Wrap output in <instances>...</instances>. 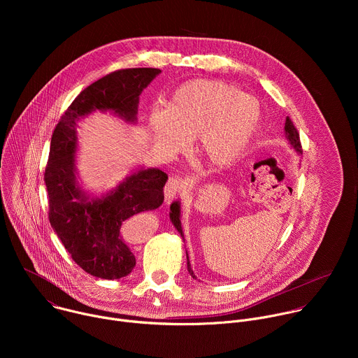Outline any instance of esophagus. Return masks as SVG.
Instances as JSON below:
<instances>
[{"mask_svg": "<svg viewBox=\"0 0 358 358\" xmlns=\"http://www.w3.org/2000/svg\"><path fill=\"white\" fill-rule=\"evenodd\" d=\"M187 187V181L181 177H170L164 187V196L166 201L170 202L176 195H178Z\"/></svg>", "mask_w": 358, "mask_h": 358, "instance_id": "esophagus-1", "label": "esophagus"}]
</instances>
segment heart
<instances>
[{
    "label": "heart",
    "mask_w": 358,
    "mask_h": 358,
    "mask_svg": "<svg viewBox=\"0 0 358 358\" xmlns=\"http://www.w3.org/2000/svg\"><path fill=\"white\" fill-rule=\"evenodd\" d=\"M258 101L235 86L213 79L181 85L167 103L148 116V130L160 150L174 152L195 137V152L210 167H225L248 147L258 127Z\"/></svg>",
    "instance_id": "heart-1"
}]
</instances>
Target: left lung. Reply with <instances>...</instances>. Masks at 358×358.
Returning <instances> with one entry per match:
<instances>
[{
  "label": "left lung",
  "mask_w": 358,
  "mask_h": 358,
  "mask_svg": "<svg viewBox=\"0 0 358 358\" xmlns=\"http://www.w3.org/2000/svg\"><path fill=\"white\" fill-rule=\"evenodd\" d=\"M285 131H286V137H287V140L290 141V144L293 145V148H294L296 151L301 152V144H300L299 131H297V129L294 127L293 122H292L289 117H286ZM170 210H171V213H170L171 222L174 224V227L177 228V231L181 234V236L184 238V235H182V229H181V221H180V203H178L177 201H176V202H173V203H171V207H170ZM187 259H188V255H187ZM187 266H188V272H189V275H191L192 278H195V275H194V272H192V269H191L189 261L187 262ZM195 279H196V278H195Z\"/></svg>",
  "instance_id": "left-lung-1"
}]
</instances>
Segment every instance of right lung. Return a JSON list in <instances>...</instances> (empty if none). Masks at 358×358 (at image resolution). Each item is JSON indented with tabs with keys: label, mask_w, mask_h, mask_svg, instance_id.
Here are the masks:
<instances>
[{
	"label": "right lung",
	"mask_w": 358,
	"mask_h": 358,
	"mask_svg": "<svg viewBox=\"0 0 358 358\" xmlns=\"http://www.w3.org/2000/svg\"><path fill=\"white\" fill-rule=\"evenodd\" d=\"M160 72L119 69L93 82L75 97L50 138L43 174L49 222L75 264L100 279H120L133 271L130 218L162 206L169 176L159 169L140 170L105 196L89 199L75 180V126L93 110H112L134 122L140 93Z\"/></svg>",
	"instance_id": "obj_1"
}]
</instances>
